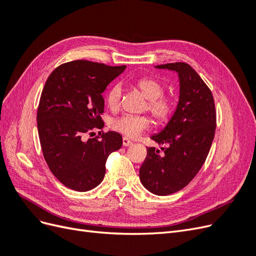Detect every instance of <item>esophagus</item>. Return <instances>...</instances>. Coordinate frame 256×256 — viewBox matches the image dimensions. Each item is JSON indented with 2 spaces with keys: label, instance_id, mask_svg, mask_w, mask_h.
I'll return each mask as SVG.
<instances>
[{
  "label": "esophagus",
  "instance_id": "obj_1",
  "mask_svg": "<svg viewBox=\"0 0 256 256\" xmlns=\"http://www.w3.org/2000/svg\"><path fill=\"white\" fill-rule=\"evenodd\" d=\"M122 145L124 146H130V145H132V142H131L128 138L124 136L122 138Z\"/></svg>",
  "mask_w": 256,
  "mask_h": 256
}]
</instances>
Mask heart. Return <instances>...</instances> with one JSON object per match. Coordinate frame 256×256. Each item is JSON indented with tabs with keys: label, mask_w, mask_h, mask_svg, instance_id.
Returning a JSON list of instances; mask_svg holds the SVG:
<instances>
[{
	"label": "heart",
	"mask_w": 256,
	"mask_h": 256,
	"mask_svg": "<svg viewBox=\"0 0 256 256\" xmlns=\"http://www.w3.org/2000/svg\"><path fill=\"white\" fill-rule=\"evenodd\" d=\"M136 88L147 99L144 110L148 111L158 122H166L174 111V102L168 96L164 95V86L159 80L152 76L138 79ZM122 96V85L116 83L106 92V104L111 110H118ZM152 120L147 115L125 114L115 118L111 122V128L124 136L136 138L150 127Z\"/></svg>",
	"instance_id": "heart-1"
}]
</instances>
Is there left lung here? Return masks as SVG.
<instances>
[{
    "instance_id": "8db88e82",
    "label": "left lung",
    "mask_w": 256,
    "mask_h": 256,
    "mask_svg": "<svg viewBox=\"0 0 256 256\" xmlns=\"http://www.w3.org/2000/svg\"><path fill=\"white\" fill-rule=\"evenodd\" d=\"M156 67L178 74L180 102L166 128L152 136L168 147H162V152L147 147L140 180L154 194L168 196L184 188L204 164L214 136L216 115L212 90L189 64L178 62Z\"/></svg>"
}]
</instances>
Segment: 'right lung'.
I'll return each instance as SVG.
<instances>
[{
    "instance_id": "right-lung-1",
    "label": "right lung",
    "mask_w": 256,
    "mask_h": 256,
    "mask_svg": "<svg viewBox=\"0 0 256 256\" xmlns=\"http://www.w3.org/2000/svg\"><path fill=\"white\" fill-rule=\"evenodd\" d=\"M126 66L76 60L62 64L49 76L37 110V128L44 158L66 187L88 191L102 182L109 154L120 150L118 132H102V92Z\"/></svg>"
}]
</instances>
